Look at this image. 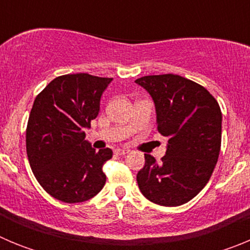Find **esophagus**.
<instances>
[{"mask_svg": "<svg viewBox=\"0 0 250 250\" xmlns=\"http://www.w3.org/2000/svg\"><path fill=\"white\" fill-rule=\"evenodd\" d=\"M130 150L129 149H121V147H119V149L115 150V154H118V155H126V154H129Z\"/></svg>", "mask_w": 250, "mask_h": 250, "instance_id": "1", "label": "esophagus"}]
</instances>
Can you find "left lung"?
Here are the masks:
<instances>
[{"label":"left lung","mask_w":250,"mask_h":250,"mask_svg":"<svg viewBox=\"0 0 250 250\" xmlns=\"http://www.w3.org/2000/svg\"><path fill=\"white\" fill-rule=\"evenodd\" d=\"M151 96L156 125L167 136L160 163L145 154L136 175L143 195L164 207L191 200L209 182L222 143V111L205 87L179 75H152L135 80Z\"/></svg>","instance_id":"obj_1"}]
</instances>
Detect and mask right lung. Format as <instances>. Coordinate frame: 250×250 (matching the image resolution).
<instances>
[{
  "label": "right lung",
  "instance_id": "right-lung-1",
  "mask_svg": "<svg viewBox=\"0 0 250 250\" xmlns=\"http://www.w3.org/2000/svg\"><path fill=\"white\" fill-rule=\"evenodd\" d=\"M111 81L89 74L62 75L35 99L26 149L35 178L55 199L86 202L105 185L103 167L112 150L96 151L85 140V130L98 116L103 92Z\"/></svg>",
  "mask_w": 250,
  "mask_h": 250
}]
</instances>
